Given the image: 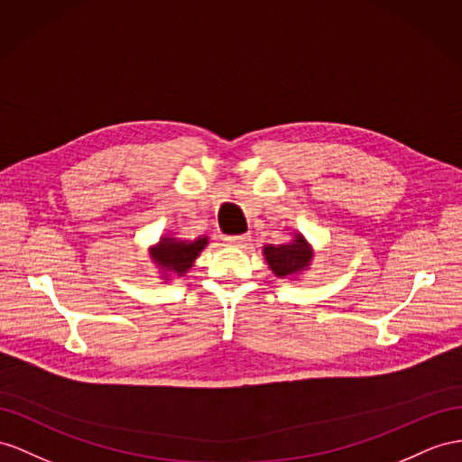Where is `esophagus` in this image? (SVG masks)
Wrapping results in <instances>:
<instances>
[{
    "label": "esophagus",
    "mask_w": 462,
    "mask_h": 462,
    "mask_svg": "<svg viewBox=\"0 0 462 462\" xmlns=\"http://www.w3.org/2000/svg\"><path fill=\"white\" fill-rule=\"evenodd\" d=\"M247 242H250V236H247V234H238V236H226V238H224V244H228V245H238V247L245 245Z\"/></svg>",
    "instance_id": "34e87169"
}]
</instances>
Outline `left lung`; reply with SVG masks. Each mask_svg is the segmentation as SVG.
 <instances>
[{"label": "left lung", "mask_w": 462, "mask_h": 462, "mask_svg": "<svg viewBox=\"0 0 462 462\" xmlns=\"http://www.w3.org/2000/svg\"><path fill=\"white\" fill-rule=\"evenodd\" d=\"M265 259L269 267L273 269V273L277 277H287L292 273H299V271L306 269V265L310 263L312 252L309 244L304 242L302 236H297V240L292 244L285 245H265Z\"/></svg>", "instance_id": "8db88e82"}]
</instances>
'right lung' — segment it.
<instances>
[{"label":"right lung","instance_id":"right-lung-1","mask_svg":"<svg viewBox=\"0 0 462 462\" xmlns=\"http://www.w3.org/2000/svg\"><path fill=\"white\" fill-rule=\"evenodd\" d=\"M207 245V238H199L195 242H180L173 238H163L156 250L152 252V257L165 267L168 271H173L177 275H183L185 271L195 263L197 255L203 252Z\"/></svg>","mask_w":462,"mask_h":462}]
</instances>
